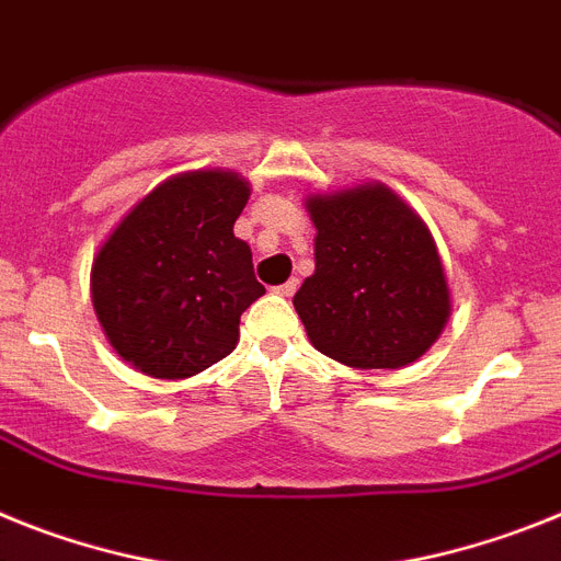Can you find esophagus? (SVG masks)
I'll return each mask as SVG.
<instances>
[{
  "mask_svg": "<svg viewBox=\"0 0 561 561\" xmlns=\"http://www.w3.org/2000/svg\"><path fill=\"white\" fill-rule=\"evenodd\" d=\"M275 291H277V295H284V298H291V295L298 291V280H295V277H289L286 284L275 286Z\"/></svg>",
  "mask_w": 561,
  "mask_h": 561,
  "instance_id": "34e87169",
  "label": "esophagus"
}]
</instances>
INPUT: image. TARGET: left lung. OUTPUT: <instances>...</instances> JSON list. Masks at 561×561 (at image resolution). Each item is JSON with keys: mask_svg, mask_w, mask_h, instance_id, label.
<instances>
[{"mask_svg": "<svg viewBox=\"0 0 561 561\" xmlns=\"http://www.w3.org/2000/svg\"><path fill=\"white\" fill-rule=\"evenodd\" d=\"M314 272L295 295L312 346L352 368L420 360L451 318L428 227L380 181L306 195Z\"/></svg>", "mask_w": 561, "mask_h": 561, "instance_id": "8db88e82", "label": "left lung"}]
</instances>
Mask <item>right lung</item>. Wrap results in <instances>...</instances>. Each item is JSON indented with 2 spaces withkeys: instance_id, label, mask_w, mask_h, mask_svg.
<instances>
[{
  "instance_id": "1",
  "label": "right lung",
  "mask_w": 561,
  "mask_h": 561,
  "mask_svg": "<svg viewBox=\"0 0 561 561\" xmlns=\"http://www.w3.org/2000/svg\"><path fill=\"white\" fill-rule=\"evenodd\" d=\"M249 181L229 170L170 175L104 238L90 270L95 318L124 363L184 380L238 346V323L261 298L252 249L232 227Z\"/></svg>"
}]
</instances>
